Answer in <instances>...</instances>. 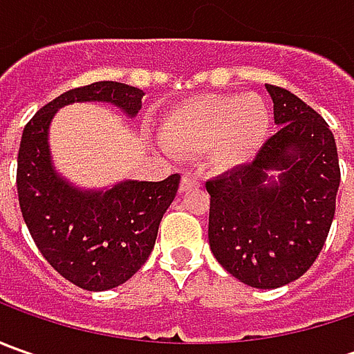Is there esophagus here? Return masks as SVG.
<instances>
[{
	"label": "esophagus",
	"mask_w": 354,
	"mask_h": 354,
	"mask_svg": "<svg viewBox=\"0 0 354 354\" xmlns=\"http://www.w3.org/2000/svg\"><path fill=\"white\" fill-rule=\"evenodd\" d=\"M193 187H201V175L197 171H187L181 179V191H189Z\"/></svg>",
	"instance_id": "esophagus-1"
}]
</instances>
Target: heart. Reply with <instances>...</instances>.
<instances>
[{
    "label": "heart",
    "mask_w": 354,
    "mask_h": 354,
    "mask_svg": "<svg viewBox=\"0 0 354 354\" xmlns=\"http://www.w3.org/2000/svg\"><path fill=\"white\" fill-rule=\"evenodd\" d=\"M270 114L258 96L209 94L177 106L159 126V138L173 153L214 151L226 167L250 161L262 145Z\"/></svg>",
    "instance_id": "1"
}]
</instances>
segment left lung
<instances>
[{
  "mask_svg": "<svg viewBox=\"0 0 354 354\" xmlns=\"http://www.w3.org/2000/svg\"><path fill=\"white\" fill-rule=\"evenodd\" d=\"M278 131L252 163L207 181L209 244L228 274L260 290L304 276L335 216L341 169L327 122L290 90L266 84ZM279 171V181L267 173Z\"/></svg>",
  "mask_w": 354,
  "mask_h": 354,
  "instance_id": "1",
  "label": "left lung"
}]
</instances>
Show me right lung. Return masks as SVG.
Masks as SVG:
<instances>
[{
  "label": "right lung",
  "mask_w": 354,
  "mask_h": 354,
  "mask_svg": "<svg viewBox=\"0 0 354 354\" xmlns=\"http://www.w3.org/2000/svg\"><path fill=\"white\" fill-rule=\"evenodd\" d=\"M143 90L102 80L73 88L35 114L21 136L17 195L39 252L62 278L104 292L128 281L156 246L159 223L177 195L181 175L163 181H124L108 191H82L61 177L48 151V126L73 102H108L133 118Z\"/></svg>",
  "instance_id": "right-lung-1"
}]
</instances>
